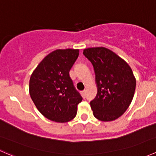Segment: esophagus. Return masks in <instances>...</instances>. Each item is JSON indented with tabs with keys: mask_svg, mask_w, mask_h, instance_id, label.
Masks as SVG:
<instances>
[{
	"mask_svg": "<svg viewBox=\"0 0 156 156\" xmlns=\"http://www.w3.org/2000/svg\"><path fill=\"white\" fill-rule=\"evenodd\" d=\"M81 95H82L83 98H85V90L81 91Z\"/></svg>",
	"mask_w": 156,
	"mask_h": 156,
	"instance_id": "1",
	"label": "esophagus"
}]
</instances>
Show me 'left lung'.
Listing matches in <instances>:
<instances>
[{
  "instance_id": "1",
  "label": "left lung",
  "mask_w": 156,
  "mask_h": 156,
  "mask_svg": "<svg viewBox=\"0 0 156 156\" xmlns=\"http://www.w3.org/2000/svg\"><path fill=\"white\" fill-rule=\"evenodd\" d=\"M83 54L92 63L97 84V97L90 101L94 117L103 122L117 119L130 106L136 79L128 64L105 48L84 49Z\"/></svg>"
}]
</instances>
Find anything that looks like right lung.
<instances>
[{
    "label": "right lung",
    "mask_w": 156,
    "mask_h": 156,
    "mask_svg": "<svg viewBox=\"0 0 156 156\" xmlns=\"http://www.w3.org/2000/svg\"><path fill=\"white\" fill-rule=\"evenodd\" d=\"M78 50H56L48 54L33 72L29 94L34 105L47 119L67 122L76 116L82 97L75 89L69 71Z\"/></svg>",
    "instance_id": "add662e5"
}]
</instances>
